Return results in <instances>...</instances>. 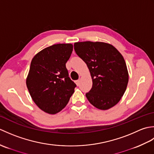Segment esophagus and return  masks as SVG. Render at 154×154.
Returning a JSON list of instances; mask_svg holds the SVG:
<instances>
[{
    "label": "esophagus",
    "mask_w": 154,
    "mask_h": 154,
    "mask_svg": "<svg viewBox=\"0 0 154 154\" xmlns=\"http://www.w3.org/2000/svg\"><path fill=\"white\" fill-rule=\"evenodd\" d=\"M76 84H77V86H79V85H80V80L79 79L76 81Z\"/></svg>",
    "instance_id": "34e87169"
}]
</instances>
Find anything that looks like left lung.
I'll return each mask as SVG.
<instances>
[{"instance_id":"1","label":"left lung","mask_w":154,"mask_h":154,"mask_svg":"<svg viewBox=\"0 0 154 154\" xmlns=\"http://www.w3.org/2000/svg\"><path fill=\"white\" fill-rule=\"evenodd\" d=\"M78 56L87 65L93 86L86 97L100 110L115 106L125 93L128 72L125 60L112 45L101 42H80L74 44Z\"/></svg>"}]
</instances>
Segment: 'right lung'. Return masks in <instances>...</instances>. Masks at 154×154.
<instances>
[{"label":"right lung","mask_w":154,"mask_h":154,"mask_svg":"<svg viewBox=\"0 0 154 154\" xmlns=\"http://www.w3.org/2000/svg\"><path fill=\"white\" fill-rule=\"evenodd\" d=\"M71 44L44 48L32 58L26 86L32 100L45 112L55 114L64 109L76 85L65 66L73 51Z\"/></svg>","instance_id":"right-lung-1"}]
</instances>
